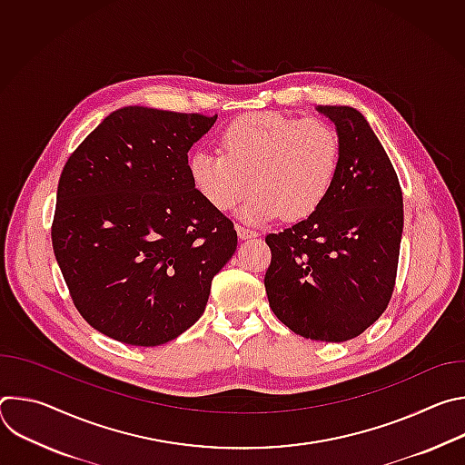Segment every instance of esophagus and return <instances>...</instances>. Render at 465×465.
<instances>
[{
    "label": "esophagus",
    "mask_w": 465,
    "mask_h": 465,
    "mask_svg": "<svg viewBox=\"0 0 465 465\" xmlns=\"http://www.w3.org/2000/svg\"><path fill=\"white\" fill-rule=\"evenodd\" d=\"M235 230H237L239 239H253V237L259 235L257 232H253V230H250V228H246V226H241V224H237Z\"/></svg>",
    "instance_id": "obj_1"
}]
</instances>
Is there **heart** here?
Masks as SVG:
<instances>
[{
	"instance_id": "1",
	"label": "heart",
	"mask_w": 465,
	"mask_h": 465,
	"mask_svg": "<svg viewBox=\"0 0 465 465\" xmlns=\"http://www.w3.org/2000/svg\"><path fill=\"white\" fill-rule=\"evenodd\" d=\"M341 160L337 130L322 119H294L264 112L232 121L219 153L198 151L189 160L194 189L226 212L257 189L241 217L261 223L283 215L296 221L314 213L335 182Z\"/></svg>"
}]
</instances>
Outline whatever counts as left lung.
<instances>
[{
  "mask_svg": "<svg viewBox=\"0 0 465 465\" xmlns=\"http://www.w3.org/2000/svg\"><path fill=\"white\" fill-rule=\"evenodd\" d=\"M335 123L341 160L325 201L305 221L264 237V274L274 314L296 335L322 342L359 337L386 309L403 235V193L364 115L316 106Z\"/></svg>",
  "mask_w": 465,
  "mask_h": 465,
  "instance_id": "1",
  "label": "left lung"
}]
</instances>
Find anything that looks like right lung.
Masks as SVG:
<instances>
[{
	"label": "right lung",
	"mask_w": 465,
	"mask_h": 465,
	"mask_svg": "<svg viewBox=\"0 0 465 465\" xmlns=\"http://www.w3.org/2000/svg\"><path fill=\"white\" fill-rule=\"evenodd\" d=\"M217 115L124 106L65 162L53 252L83 318L130 346H160L203 316L237 232L198 193L187 153Z\"/></svg>",
	"instance_id": "obj_1"
}]
</instances>
